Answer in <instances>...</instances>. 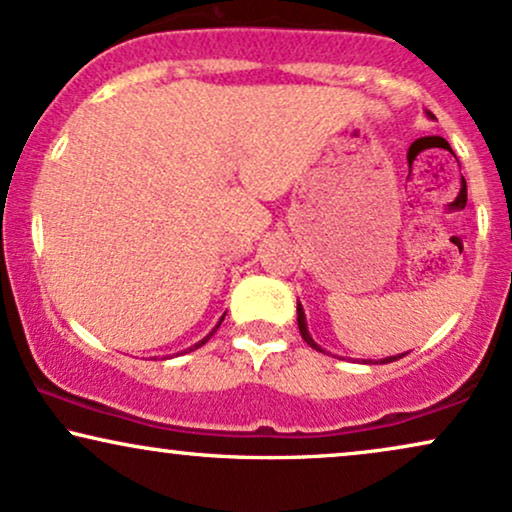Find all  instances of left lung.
I'll list each match as a JSON object with an SVG mask.
<instances>
[{
	"label": "left lung",
	"instance_id": "8db88e82",
	"mask_svg": "<svg viewBox=\"0 0 512 512\" xmlns=\"http://www.w3.org/2000/svg\"><path fill=\"white\" fill-rule=\"evenodd\" d=\"M427 116L432 118V113L427 111ZM296 323H299V332H301V337H304V342L311 346V349H315V351H320V353H325V349L320 344H315L313 342V337H311V332H308V325H306V313H304V306L301 304H296ZM406 356V353H399V356H389V358H382V361H375V363H391V361H399V358H403ZM368 363H372V361H368Z\"/></svg>",
	"mask_w": 512,
	"mask_h": 512
}]
</instances>
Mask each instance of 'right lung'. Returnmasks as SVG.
I'll use <instances>...</instances> for the list:
<instances>
[{
    "instance_id": "add662e5",
    "label": "right lung",
    "mask_w": 512,
    "mask_h": 512,
    "mask_svg": "<svg viewBox=\"0 0 512 512\" xmlns=\"http://www.w3.org/2000/svg\"><path fill=\"white\" fill-rule=\"evenodd\" d=\"M223 318H225V315H223ZM223 318H220V320H218V325H216V327H213V330H211V332H208V334H206V337H204V339H201V342H199V344L189 346V349H187V351H194V349H199V346H204V344L208 342V339H211V337H213V332H216V330H218V327H220V323H223Z\"/></svg>"
}]
</instances>
